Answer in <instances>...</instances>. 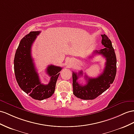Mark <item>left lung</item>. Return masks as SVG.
Returning a JSON list of instances; mask_svg holds the SVG:
<instances>
[{"mask_svg":"<svg viewBox=\"0 0 134 134\" xmlns=\"http://www.w3.org/2000/svg\"><path fill=\"white\" fill-rule=\"evenodd\" d=\"M101 43L105 48L100 50H96L94 53L100 54L106 58L105 67L103 72L96 78L88 77L85 75L87 84L84 85L80 84L77 79L83 75L81 71L77 74L72 72L73 93L83 100H93L102 94L110 87L114 81L116 72V59L114 48L107 36L102 34Z\"/></svg>","mask_w":134,"mask_h":134,"instance_id":"obj_1","label":"left lung"}]
</instances>
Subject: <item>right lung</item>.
I'll list each match as a JSON object with an SVG mask.
<instances>
[{"label": "right lung", "mask_w": 134, "mask_h": 134, "mask_svg": "<svg viewBox=\"0 0 134 134\" xmlns=\"http://www.w3.org/2000/svg\"><path fill=\"white\" fill-rule=\"evenodd\" d=\"M40 31L30 32L20 41L14 59L16 79L21 90L30 97L37 100H43L53 94L59 72L62 68L50 65L47 73L51 77L48 84L41 83L38 74L32 57L31 47Z\"/></svg>", "instance_id": "add662e5"}]
</instances>
